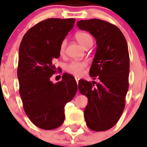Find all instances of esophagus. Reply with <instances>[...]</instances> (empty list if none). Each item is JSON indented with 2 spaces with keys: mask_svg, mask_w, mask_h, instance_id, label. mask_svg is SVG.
<instances>
[{
  "mask_svg": "<svg viewBox=\"0 0 147 147\" xmlns=\"http://www.w3.org/2000/svg\"><path fill=\"white\" fill-rule=\"evenodd\" d=\"M75 80H76V83H79V80H80V78L78 77V76H75Z\"/></svg>",
  "mask_w": 147,
  "mask_h": 147,
  "instance_id": "34e87169",
  "label": "esophagus"
}]
</instances>
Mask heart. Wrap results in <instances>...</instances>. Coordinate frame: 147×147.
<instances>
[{"label":"heart","instance_id":"heart-1","mask_svg":"<svg viewBox=\"0 0 147 147\" xmlns=\"http://www.w3.org/2000/svg\"><path fill=\"white\" fill-rule=\"evenodd\" d=\"M77 42L82 46L83 48L86 49L88 46H91L93 44V38L89 34L86 32H77L75 35ZM66 40H63L59 45V53L61 54H64L66 47ZM87 66V62L85 61H72L67 64L65 67V70L67 73L71 74L74 75L76 76H80L82 74L83 71Z\"/></svg>","mask_w":147,"mask_h":147}]
</instances>
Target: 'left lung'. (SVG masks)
<instances>
[{
  "label": "left lung",
  "instance_id": "8db88e82",
  "mask_svg": "<svg viewBox=\"0 0 147 147\" xmlns=\"http://www.w3.org/2000/svg\"><path fill=\"white\" fill-rule=\"evenodd\" d=\"M77 26L91 34L97 44L90 75L99 81L80 80L78 84L88 99L85 121L92 130H107L117 123L125 107L129 71L127 40L116 26L105 20H80Z\"/></svg>",
  "mask_w": 147,
  "mask_h": 147
}]
</instances>
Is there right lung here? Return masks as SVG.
<instances>
[{"instance_id":"add662e5","label":"right lung","mask_w":147,"mask_h":147,"mask_svg":"<svg viewBox=\"0 0 147 147\" xmlns=\"http://www.w3.org/2000/svg\"><path fill=\"white\" fill-rule=\"evenodd\" d=\"M75 19L49 18L28 30L19 48L18 78L23 109L39 128L54 129L65 120V106L77 91L75 78L64 73L62 80H50L57 72L54 60L59 45L74 27ZM59 70V67H57Z\"/></svg>"}]
</instances>
